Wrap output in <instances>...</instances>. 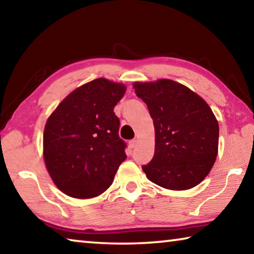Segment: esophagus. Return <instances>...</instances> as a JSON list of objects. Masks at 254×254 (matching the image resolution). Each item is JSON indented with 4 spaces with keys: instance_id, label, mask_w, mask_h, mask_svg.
I'll return each mask as SVG.
<instances>
[{
    "instance_id": "1",
    "label": "esophagus",
    "mask_w": 254,
    "mask_h": 254,
    "mask_svg": "<svg viewBox=\"0 0 254 254\" xmlns=\"http://www.w3.org/2000/svg\"><path fill=\"white\" fill-rule=\"evenodd\" d=\"M136 144H137V140H136V139H133V140L130 141V142H128V145H130L131 149L136 147Z\"/></svg>"
}]
</instances>
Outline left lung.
I'll use <instances>...</instances> for the list:
<instances>
[{"label": "left lung", "mask_w": 254, "mask_h": 254, "mask_svg": "<svg viewBox=\"0 0 254 254\" xmlns=\"http://www.w3.org/2000/svg\"><path fill=\"white\" fill-rule=\"evenodd\" d=\"M136 96L147 104L154 127V156L142 167L147 178L170 190L203 182L218 152L220 127L198 94L171 79L135 81Z\"/></svg>", "instance_id": "1"}]
</instances>
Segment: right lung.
<instances>
[{
	"label": "right lung",
	"instance_id": "right-lung-1",
	"mask_svg": "<svg viewBox=\"0 0 254 254\" xmlns=\"http://www.w3.org/2000/svg\"><path fill=\"white\" fill-rule=\"evenodd\" d=\"M127 86L96 78L79 86L59 103L44 131V160L64 194L94 198L109 188L127 159L114 107Z\"/></svg>",
	"mask_w": 254,
	"mask_h": 254
}]
</instances>
